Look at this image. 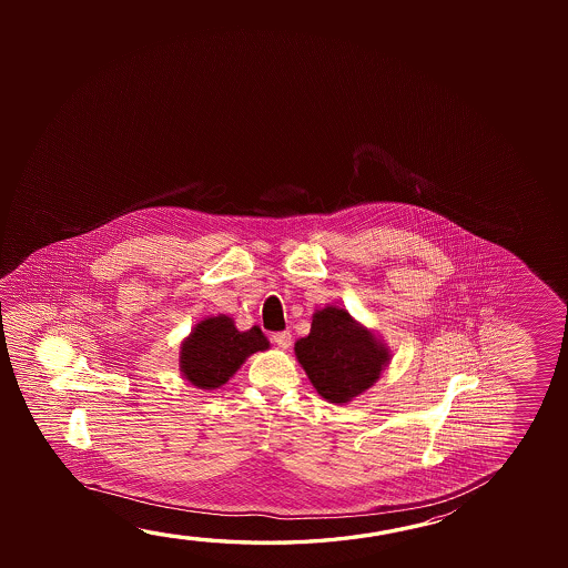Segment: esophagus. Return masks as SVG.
Listing matches in <instances>:
<instances>
[{
	"label": "esophagus",
	"instance_id": "34e87169",
	"mask_svg": "<svg viewBox=\"0 0 568 568\" xmlns=\"http://www.w3.org/2000/svg\"><path fill=\"white\" fill-rule=\"evenodd\" d=\"M271 341L277 344L280 348H288L291 346V333L288 331H281V333H273Z\"/></svg>",
	"mask_w": 568,
	"mask_h": 568
}]
</instances>
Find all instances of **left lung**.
Listing matches in <instances>:
<instances>
[{
    "mask_svg": "<svg viewBox=\"0 0 568 568\" xmlns=\"http://www.w3.org/2000/svg\"><path fill=\"white\" fill-rule=\"evenodd\" d=\"M298 363L316 392L344 404L371 388L388 363V351L348 311L326 307L313 316L311 333L295 344Z\"/></svg>",
    "mask_w": 568,
    "mask_h": 568,
    "instance_id": "8db88e82",
    "label": "left lung"
}]
</instances>
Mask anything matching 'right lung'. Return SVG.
<instances>
[{
    "mask_svg": "<svg viewBox=\"0 0 568 568\" xmlns=\"http://www.w3.org/2000/svg\"><path fill=\"white\" fill-rule=\"evenodd\" d=\"M270 348L260 326L240 333L230 316L205 318L182 344L180 366L197 388H220L250 354Z\"/></svg>",
    "mask_w": 568,
    "mask_h": 568,
    "instance_id": "obj_1",
    "label": "right lung"
}]
</instances>
